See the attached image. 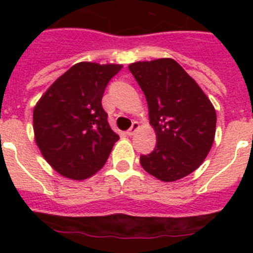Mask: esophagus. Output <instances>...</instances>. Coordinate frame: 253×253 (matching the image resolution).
<instances>
[{"instance_id":"esophagus-1","label":"esophagus","mask_w":253,"mask_h":253,"mask_svg":"<svg viewBox=\"0 0 253 253\" xmlns=\"http://www.w3.org/2000/svg\"><path fill=\"white\" fill-rule=\"evenodd\" d=\"M138 129H139V123L134 122L133 125H131V126H130V129H129V130L126 131V134H128L129 137H131V135H134V134H135V131H137Z\"/></svg>"}]
</instances>
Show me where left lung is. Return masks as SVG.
Segmentation results:
<instances>
[{"label":"left lung","mask_w":253,"mask_h":253,"mask_svg":"<svg viewBox=\"0 0 253 253\" xmlns=\"http://www.w3.org/2000/svg\"><path fill=\"white\" fill-rule=\"evenodd\" d=\"M129 71L146 95L149 124L157 146L140 165L163 182L177 181L199 169L213 146L216 113L193 77L172 58L142 60Z\"/></svg>","instance_id":"left-lung-1"}]
</instances>
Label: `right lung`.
<instances>
[{
    "mask_svg": "<svg viewBox=\"0 0 253 253\" xmlns=\"http://www.w3.org/2000/svg\"><path fill=\"white\" fill-rule=\"evenodd\" d=\"M122 64L80 62L58 77L37 102L34 138L59 175L86 180L99 172L119 135L110 128L101 100Z\"/></svg>",
    "mask_w": 253,
    "mask_h": 253,
    "instance_id": "right-lung-1",
    "label": "right lung"
}]
</instances>
